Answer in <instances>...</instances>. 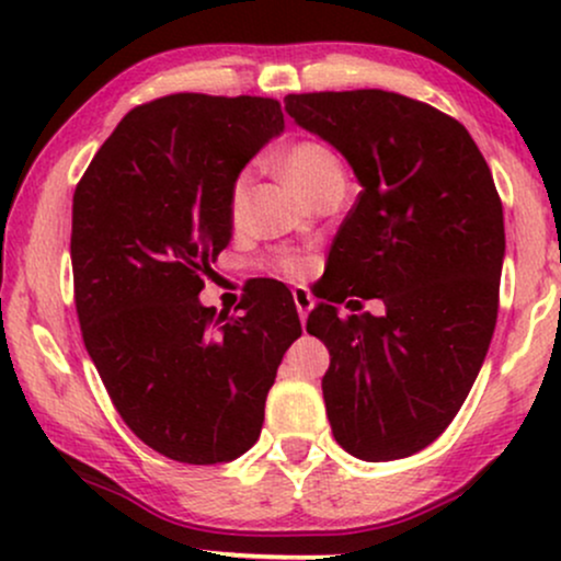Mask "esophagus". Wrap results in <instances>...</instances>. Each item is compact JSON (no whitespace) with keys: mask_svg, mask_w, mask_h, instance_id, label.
<instances>
[{"mask_svg":"<svg viewBox=\"0 0 561 561\" xmlns=\"http://www.w3.org/2000/svg\"><path fill=\"white\" fill-rule=\"evenodd\" d=\"M293 300H295V308H298V317H300V321H306L308 311H311V308H313V298H311V293H308L306 287H295V289H293Z\"/></svg>","mask_w":561,"mask_h":561,"instance_id":"1","label":"esophagus"}]
</instances>
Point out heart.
<instances>
[{"instance_id": "heart-1", "label": "heart", "mask_w": 561, "mask_h": 561, "mask_svg": "<svg viewBox=\"0 0 561 561\" xmlns=\"http://www.w3.org/2000/svg\"><path fill=\"white\" fill-rule=\"evenodd\" d=\"M282 176L287 179L295 190L311 199L321 186H327L332 179H343V165L327 145L317 139H298L287 145L276 156ZM250 195V171H240L229 184V218L234 224L242 221L244 208H248ZM274 268L285 276H300L306 272V261L298 253H279L274 259Z\"/></svg>"}]
</instances>
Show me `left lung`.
I'll return each mask as SVG.
<instances>
[{"label":"left lung","mask_w":561,"mask_h":561,"mask_svg":"<svg viewBox=\"0 0 561 561\" xmlns=\"http://www.w3.org/2000/svg\"><path fill=\"white\" fill-rule=\"evenodd\" d=\"M285 111L343 152L362 192L330 250L332 287L306 330L330 351L321 379L334 440L364 461L416 454L472 390L495 317L504 210L491 169L450 115L382 92L287 94ZM362 294L382 318H340Z\"/></svg>","instance_id":"obj_1"}]
</instances>
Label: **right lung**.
Masks as SVG:
<instances>
[{
    "label": "right lung",
    "instance_id": "obj_1",
    "mask_svg": "<svg viewBox=\"0 0 561 561\" xmlns=\"http://www.w3.org/2000/svg\"><path fill=\"white\" fill-rule=\"evenodd\" d=\"M282 128L272 96H160L124 115L76 184L83 345L121 420L173 461L221 465L253 446L300 337L285 285L263 282L240 317L197 298L231 240V179Z\"/></svg>",
    "mask_w": 561,
    "mask_h": 561
}]
</instances>
